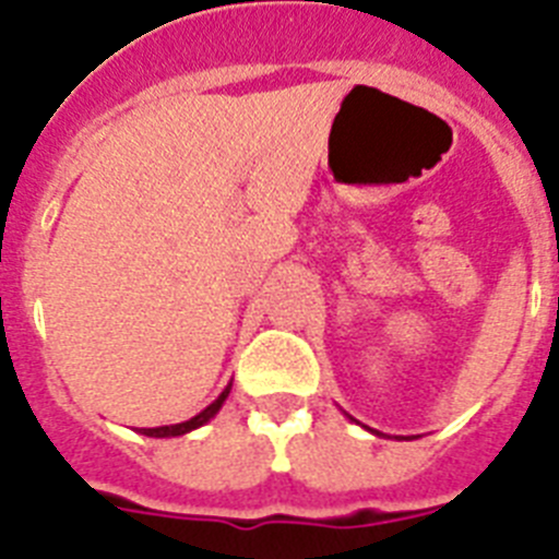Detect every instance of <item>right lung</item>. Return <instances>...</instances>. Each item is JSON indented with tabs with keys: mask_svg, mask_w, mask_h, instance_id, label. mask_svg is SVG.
Instances as JSON below:
<instances>
[{
	"mask_svg": "<svg viewBox=\"0 0 559 559\" xmlns=\"http://www.w3.org/2000/svg\"><path fill=\"white\" fill-rule=\"evenodd\" d=\"M228 393H231V384H228V388L223 390V393L217 395V399H214V402L209 404L206 409H203V413H198V416L189 418V421L171 424V427H146V429H141V432H143V436H150V438L186 436V432H192V429H198V427H203V424H206V421H212V418L217 416V409H221L223 402H226V399H228Z\"/></svg>",
	"mask_w": 559,
	"mask_h": 559,
	"instance_id": "1",
	"label": "right lung"
}]
</instances>
